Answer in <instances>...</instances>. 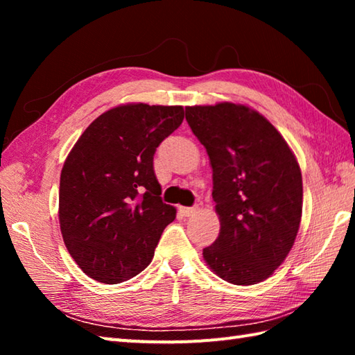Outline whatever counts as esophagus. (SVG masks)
Here are the masks:
<instances>
[{
    "mask_svg": "<svg viewBox=\"0 0 355 355\" xmlns=\"http://www.w3.org/2000/svg\"><path fill=\"white\" fill-rule=\"evenodd\" d=\"M180 212H182L184 216H191L197 212V207H180Z\"/></svg>",
    "mask_w": 355,
    "mask_h": 355,
    "instance_id": "esophagus-1",
    "label": "esophagus"
}]
</instances>
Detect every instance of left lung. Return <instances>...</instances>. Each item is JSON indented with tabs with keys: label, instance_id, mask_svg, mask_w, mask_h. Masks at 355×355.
Listing matches in <instances>:
<instances>
[{
	"label": "left lung",
	"instance_id": "obj_1",
	"mask_svg": "<svg viewBox=\"0 0 355 355\" xmlns=\"http://www.w3.org/2000/svg\"><path fill=\"white\" fill-rule=\"evenodd\" d=\"M186 120L207 150L221 223L205 261L230 284H258L281 266L297 235L304 192L296 157L245 105L187 107Z\"/></svg>",
	"mask_w": 355,
	"mask_h": 355
}]
</instances>
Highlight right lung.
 I'll return each instance as SVG.
<instances>
[{
  "label": "right lung",
  "mask_w": 355,
  "mask_h": 355,
  "mask_svg": "<svg viewBox=\"0 0 355 355\" xmlns=\"http://www.w3.org/2000/svg\"><path fill=\"white\" fill-rule=\"evenodd\" d=\"M183 119V107L120 105L97 117L67 157L59 224L67 250L94 281L139 275L175 220V207L160 197L154 154Z\"/></svg>",
  "instance_id": "right-lung-1"
}]
</instances>
